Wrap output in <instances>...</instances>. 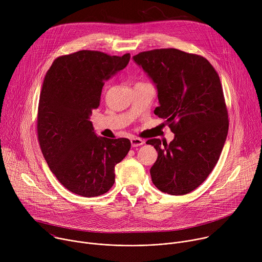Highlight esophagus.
Instances as JSON below:
<instances>
[{
    "mask_svg": "<svg viewBox=\"0 0 262 262\" xmlns=\"http://www.w3.org/2000/svg\"><path fill=\"white\" fill-rule=\"evenodd\" d=\"M130 143H132V146H133V147H138V146L143 145V144L145 143V141L142 140V139H140V138H133V139L130 140Z\"/></svg>",
    "mask_w": 262,
    "mask_h": 262,
    "instance_id": "obj_1",
    "label": "esophagus"
}]
</instances>
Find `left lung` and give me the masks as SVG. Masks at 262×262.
Instances as JSON below:
<instances>
[{
	"label": "left lung",
	"instance_id": "1",
	"mask_svg": "<svg viewBox=\"0 0 262 262\" xmlns=\"http://www.w3.org/2000/svg\"><path fill=\"white\" fill-rule=\"evenodd\" d=\"M133 59L156 85L160 105L155 114L174 134L170 144L147 141L158 151L152 182L170 195L191 193L214 168L228 134L219 74L205 58L176 49L143 52Z\"/></svg>",
	"mask_w": 262,
	"mask_h": 262
}]
</instances>
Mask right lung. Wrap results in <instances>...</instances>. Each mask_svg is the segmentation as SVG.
<instances>
[{
	"label": "right lung",
	"instance_id": "add662e5",
	"mask_svg": "<svg viewBox=\"0 0 262 262\" xmlns=\"http://www.w3.org/2000/svg\"><path fill=\"white\" fill-rule=\"evenodd\" d=\"M129 59V54L80 51L57 58L45 77L37 116L41 151L57 179L77 195L106 193L115 182V166L130 149L128 139L98 137L90 121L104 82Z\"/></svg>",
	"mask_w": 262,
	"mask_h": 262
}]
</instances>
